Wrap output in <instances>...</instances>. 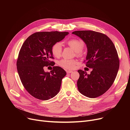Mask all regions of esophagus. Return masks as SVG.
Wrapping results in <instances>:
<instances>
[{
	"instance_id": "1",
	"label": "esophagus",
	"mask_w": 130,
	"mask_h": 130,
	"mask_svg": "<svg viewBox=\"0 0 130 130\" xmlns=\"http://www.w3.org/2000/svg\"><path fill=\"white\" fill-rule=\"evenodd\" d=\"M66 72L67 74H70L71 73H72L73 71H66Z\"/></svg>"
}]
</instances>
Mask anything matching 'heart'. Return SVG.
<instances>
[{
	"mask_svg": "<svg viewBox=\"0 0 130 130\" xmlns=\"http://www.w3.org/2000/svg\"><path fill=\"white\" fill-rule=\"evenodd\" d=\"M67 45H69L75 51L76 55L80 57L83 55L82 50L84 47V43L83 40L77 38H73L68 40L66 42ZM62 52V45L60 42L55 43L52 47V53L55 57H59L61 56ZM58 64L59 66L65 69L72 70L75 69L78 64V61L76 59H62L58 61Z\"/></svg>",
	"mask_w": 130,
	"mask_h": 130,
	"instance_id": "obj_1",
	"label": "heart"
}]
</instances>
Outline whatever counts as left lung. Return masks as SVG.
I'll list each match as a JSON object with an SVG mask.
<instances>
[{"instance_id": "left-lung-1", "label": "left lung", "mask_w": 130, "mask_h": 130, "mask_svg": "<svg viewBox=\"0 0 130 130\" xmlns=\"http://www.w3.org/2000/svg\"><path fill=\"white\" fill-rule=\"evenodd\" d=\"M72 34L86 44V66L92 69L90 74L78 71V90L86 97H99L111 87L117 77L120 65L117 50L112 41L104 34L92 30L75 31Z\"/></svg>"}]
</instances>
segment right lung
I'll list each match as a JSON object with an SVG mask.
<instances>
[{
    "instance_id": "right-lung-1",
    "label": "right lung",
    "mask_w": 130,
    "mask_h": 130,
    "mask_svg": "<svg viewBox=\"0 0 130 130\" xmlns=\"http://www.w3.org/2000/svg\"><path fill=\"white\" fill-rule=\"evenodd\" d=\"M69 34L57 31L37 32L23 43L17 60V69L24 87L33 97L48 100L59 92L66 72L59 66H54L51 72H45L44 69L54 66V61L50 60L54 58L53 45Z\"/></svg>"
}]
</instances>
